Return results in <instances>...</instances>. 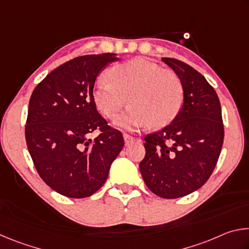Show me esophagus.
Segmentation results:
<instances>
[{
  "label": "esophagus",
  "mask_w": 249,
  "mask_h": 249,
  "mask_svg": "<svg viewBox=\"0 0 249 249\" xmlns=\"http://www.w3.org/2000/svg\"><path fill=\"white\" fill-rule=\"evenodd\" d=\"M124 142H125V145L128 146L130 144H133V142H137V138L130 136L128 134H124Z\"/></svg>",
  "instance_id": "obj_1"
}]
</instances>
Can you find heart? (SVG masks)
<instances>
[{"label": "heart", "mask_w": 249, "mask_h": 249, "mask_svg": "<svg viewBox=\"0 0 249 249\" xmlns=\"http://www.w3.org/2000/svg\"><path fill=\"white\" fill-rule=\"evenodd\" d=\"M104 79L107 84L96 86L92 98L107 119L116 117L127 99L130 107L116 121L120 127L135 129L148 123L154 128L165 127L182 108L184 91L178 74L145 58L113 66Z\"/></svg>", "instance_id": "1"}]
</instances>
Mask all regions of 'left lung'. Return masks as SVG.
I'll return each instance as SVG.
<instances>
[{"instance_id":"8db88e82","label":"left lung","mask_w":249,"mask_h":249,"mask_svg":"<svg viewBox=\"0 0 249 249\" xmlns=\"http://www.w3.org/2000/svg\"><path fill=\"white\" fill-rule=\"evenodd\" d=\"M178 74L184 101L179 115L159 132L145 136L140 170L156 196L177 199L200 189L220 157L224 126L215 90L191 66L161 58Z\"/></svg>"}]
</instances>
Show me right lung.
Returning <instances> with one entry per match:
<instances>
[{"label":"right lung","mask_w":249,"mask_h":249,"mask_svg":"<svg viewBox=\"0 0 249 249\" xmlns=\"http://www.w3.org/2000/svg\"><path fill=\"white\" fill-rule=\"evenodd\" d=\"M116 56L88 54L65 62L29 100L28 151L40 178L65 196L82 199L98 191L124 146L123 135L109 127L92 98L96 77ZM95 129L100 135L92 141L89 134Z\"/></svg>","instance_id":"add662e5"}]
</instances>
